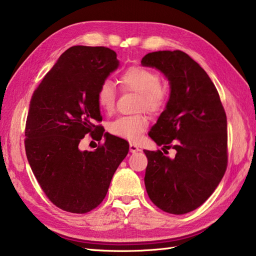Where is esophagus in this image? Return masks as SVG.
Wrapping results in <instances>:
<instances>
[{
	"label": "esophagus",
	"instance_id": "34e87169",
	"mask_svg": "<svg viewBox=\"0 0 256 256\" xmlns=\"http://www.w3.org/2000/svg\"><path fill=\"white\" fill-rule=\"evenodd\" d=\"M138 151H141L140 148L136 144H130V152L132 154H136V152H138Z\"/></svg>",
	"mask_w": 256,
	"mask_h": 256
}]
</instances>
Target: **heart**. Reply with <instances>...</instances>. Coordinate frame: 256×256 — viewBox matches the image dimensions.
I'll return each instance as SVG.
<instances>
[{"instance_id": "1", "label": "heart", "mask_w": 256, "mask_h": 256, "mask_svg": "<svg viewBox=\"0 0 256 256\" xmlns=\"http://www.w3.org/2000/svg\"><path fill=\"white\" fill-rule=\"evenodd\" d=\"M125 89L140 94V107L154 112L162 107L166 98L164 90L160 86V76L149 68L134 66L128 68L120 78ZM116 92L112 82L105 81L99 86L97 102L105 112H112L115 108ZM108 131L114 136L128 141H136L148 128V120L142 115L120 116L108 123Z\"/></svg>"}]
</instances>
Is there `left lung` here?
<instances>
[{
  "instance_id": "1",
  "label": "left lung",
  "mask_w": 256,
  "mask_h": 256,
  "mask_svg": "<svg viewBox=\"0 0 256 256\" xmlns=\"http://www.w3.org/2000/svg\"><path fill=\"white\" fill-rule=\"evenodd\" d=\"M141 66L157 68L170 81V99L149 136L176 150L174 158L144 150L146 193L162 211L188 214L209 198L226 172V112L214 82L184 52H152Z\"/></svg>"
}]
</instances>
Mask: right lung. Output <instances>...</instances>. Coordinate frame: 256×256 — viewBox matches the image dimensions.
Here are the masks:
<instances>
[{"label":"right lung","instance_id":"right-lung-1","mask_svg":"<svg viewBox=\"0 0 256 256\" xmlns=\"http://www.w3.org/2000/svg\"><path fill=\"white\" fill-rule=\"evenodd\" d=\"M120 66L107 47L72 46L60 56L34 90L26 123V154L46 196L72 214H86L105 198L128 144L104 133L97 102L99 86ZM90 132L104 144L78 149Z\"/></svg>","mask_w":256,"mask_h":256}]
</instances>
